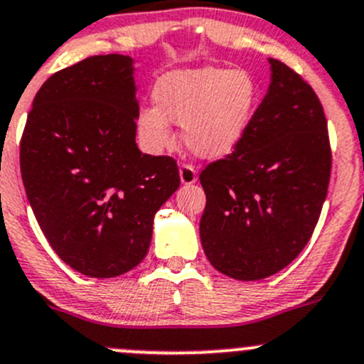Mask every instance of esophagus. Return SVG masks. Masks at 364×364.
<instances>
[{"instance_id":"34e87169","label":"esophagus","mask_w":364,"mask_h":364,"mask_svg":"<svg viewBox=\"0 0 364 364\" xmlns=\"http://www.w3.org/2000/svg\"><path fill=\"white\" fill-rule=\"evenodd\" d=\"M179 179L183 185H193L197 181V171L193 165L181 164L179 165Z\"/></svg>"}]
</instances>
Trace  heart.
Wrapping results in <instances>:
<instances>
[{
    "instance_id": "1",
    "label": "heart",
    "mask_w": 364,
    "mask_h": 364,
    "mask_svg": "<svg viewBox=\"0 0 364 364\" xmlns=\"http://www.w3.org/2000/svg\"><path fill=\"white\" fill-rule=\"evenodd\" d=\"M153 100L155 105L137 114L139 139L148 151L160 153L172 144L171 123H176L193 155L215 160L230 155L247 135L259 86L245 70H172L155 82Z\"/></svg>"
}]
</instances>
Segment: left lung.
Segmentation results:
<instances>
[{"label": "left lung", "instance_id": "obj_1", "mask_svg": "<svg viewBox=\"0 0 364 364\" xmlns=\"http://www.w3.org/2000/svg\"><path fill=\"white\" fill-rule=\"evenodd\" d=\"M271 84L247 135L199 179L205 192L200 243L236 280H262L306 247L331 176L328 119L303 77L269 58Z\"/></svg>", "mask_w": 364, "mask_h": 364}]
</instances>
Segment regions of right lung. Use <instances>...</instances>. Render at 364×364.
<instances>
[{"instance_id":"obj_1","label":"right lung","mask_w":364,"mask_h":364,"mask_svg":"<svg viewBox=\"0 0 364 364\" xmlns=\"http://www.w3.org/2000/svg\"><path fill=\"white\" fill-rule=\"evenodd\" d=\"M134 60L91 56L50 75L21 139V174L35 218L72 269L112 278L148 253L153 218L178 190L171 156L135 144Z\"/></svg>"}]
</instances>
